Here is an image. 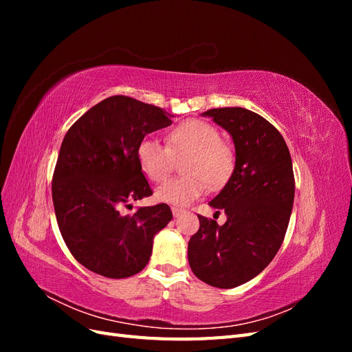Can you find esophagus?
<instances>
[{
	"instance_id": "esophagus-1",
	"label": "esophagus",
	"mask_w": 352,
	"mask_h": 352,
	"mask_svg": "<svg viewBox=\"0 0 352 352\" xmlns=\"http://www.w3.org/2000/svg\"><path fill=\"white\" fill-rule=\"evenodd\" d=\"M172 212H173L175 217H179L184 212V210L182 208H177V207H172Z\"/></svg>"
}]
</instances>
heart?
<instances>
[{
	"label": "heart",
	"instance_id": "obj_1",
	"mask_svg": "<svg viewBox=\"0 0 352 352\" xmlns=\"http://www.w3.org/2000/svg\"><path fill=\"white\" fill-rule=\"evenodd\" d=\"M167 145L154 138H144L136 146V158L146 177L162 184L173 170L175 158L186 154L180 170L182 176L168 180L157 190L160 202L177 207L192 204L207 186L217 189L230 176L235 155L220 140L214 124L199 119H188L167 133Z\"/></svg>",
	"mask_w": 352,
	"mask_h": 352
}]
</instances>
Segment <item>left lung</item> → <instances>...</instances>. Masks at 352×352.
<instances>
[{"mask_svg":"<svg viewBox=\"0 0 352 352\" xmlns=\"http://www.w3.org/2000/svg\"><path fill=\"white\" fill-rule=\"evenodd\" d=\"M202 116L230 133L236 162L225 188L210 201L228 220L219 226L198 216L188 260L199 280L229 289L260 274L280 248L295 194L292 160L279 131L257 113L225 107Z\"/></svg>","mask_w":352,"mask_h":352,"instance_id":"obj_1","label":"left lung"}]
</instances>
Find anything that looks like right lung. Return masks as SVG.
<instances>
[{
  "label": "right lung",
  "instance_id": "add662e5",
  "mask_svg": "<svg viewBox=\"0 0 352 352\" xmlns=\"http://www.w3.org/2000/svg\"><path fill=\"white\" fill-rule=\"evenodd\" d=\"M172 114L124 95L94 105L72 124L52 175L61 236L83 267L110 279L140 273L153 239L172 220L167 204L122 214L129 201L153 195L136 158L146 133L172 124Z\"/></svg>",
  "mask_w": 352,
  "mask_h": 352
}]
</instances>
